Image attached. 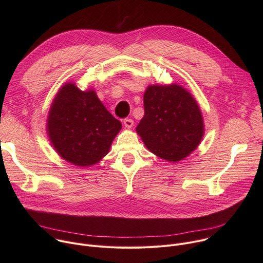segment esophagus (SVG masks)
<instances>
[{
    "label": "esophagus",
    "mask_w": 263,
    "mask_h": 263,
    "mask_svg": "<svg viewBox=\"0 0 263 263\" xmlns=\"http://www.w3.org/2000/svg\"><path fill=\"white\" fill-rule=\"evenodd\" d=\"M133 124H134V122H133V120H131V119H125V120H124V125H125V127L128 128V129L132 128Z\"/></svg>",
    "instance_id": "obj_1"
}]
</instances>
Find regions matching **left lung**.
<instances>
[{
	"instance_id": "8db88e82",
	"label": "left lung",
	"mask_w": 263,
	"mask_h": 263,
	"mask_svg": "<svg viewBox=\"0 0 263 263\" xmlns=\"http://www.w3.org/2000/svg\"><path fill=\"white\" fill-rule=\"evenodd\" d=\"M143 106L144 116L136 132L148 151L177 162L198 147L204 136L202 112L184 87L149 85L143 95Z\"/></svg>"
}]
</instances>
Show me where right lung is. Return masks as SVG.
<instances>
[{"instance_id":"add662e5","label":"right lung","mask_w":263,"mask_h":263,"mask_svg":"<svg viewBox=\"0 0 263 263\" xmlns=\"http://www.w3.org/2000/svg\"><path fill=\"white\" fill-rule=\"evenodd\" d=\"M122 129L96 91L65 83L57 92L47 120V133L58 155L77 166L98 163Z\"/></svg>"}]
</instances>
